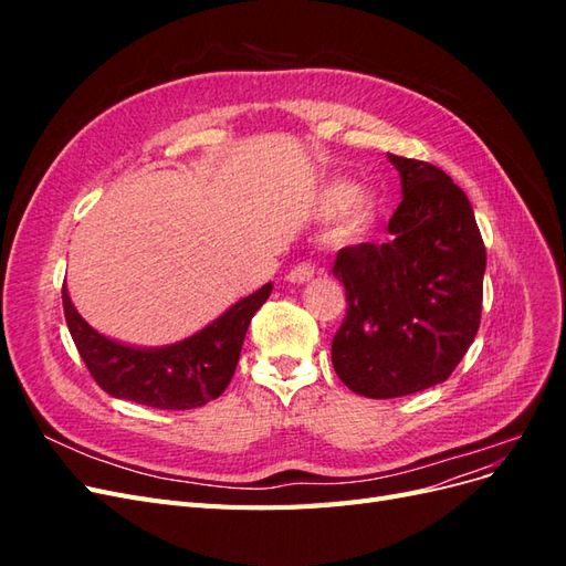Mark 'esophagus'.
I'll return each mask as SVG.
<instances>
[{"instance_id": "obj_1", "label": "esophagus", "mask_w": 566, "mask_h": 566, "mask_svg": "<svg viewBox=\"0 0 566 566\" xmlns=\"http://www.w3.org/2000/svg\"><path fill=\"white\" fill-rule=\"evenodd\" d=\"M312 279H314V264L312 262H300L287 273L290 283H310Z\"/></svg>"}]
</instances>
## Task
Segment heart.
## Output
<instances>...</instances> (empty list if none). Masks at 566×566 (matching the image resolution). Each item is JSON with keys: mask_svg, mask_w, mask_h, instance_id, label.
<instances>
[{"mask_svg": "<svg viewBox=\"0 0 566 566\" xmlns=\"http://www.w3.org/2000/svg\"><path fill=\"white\" fill-rule=\"evenodd\" d=\"M354 196H356L354 186H349V184H333V186L325 188L323 208L328 210V212H342V210L349 208ZM370 219H373V202L368 198H361V200H356L352 205V212H349L347 224H349L352 231H364V229H368Z\"/></svg>", "mask_w": 566, "mask_h": 566, "instance_id": "heart-1", "label": "heart"}]
</instances>
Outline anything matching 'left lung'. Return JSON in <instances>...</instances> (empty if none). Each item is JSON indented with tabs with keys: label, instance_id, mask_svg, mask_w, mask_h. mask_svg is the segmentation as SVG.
I'll list each match as a JSON object with an SVG mask.
<instances>
[{
	"label": "left lung",
	"instance_id": "1",
	"mask_svg": "<svg viewBox=\"0 0 566 566\" xmlns=\"http://www.w3.org/2000/svg\"><path fill=\"white\" fill-rule=\"evenodd\" d=\"M387 158L403 191L391 241L342 248L333 264L347 293L333 368L368 399L447 380L479 331L484 297L486 248L465 191L430 163Z\"/></svg>",
	"mask_w": 566,
	"mask_h": 566
}]
</instances>
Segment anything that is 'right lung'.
<instances>
[{"instance_id": "obj_1", "label": "right lung", "mask_w": 566, "mask_h": 566, "mask_svg": "<svg viewBox=\"0 0 566 566\" xmlns=\"http://www.w3.org/2000/svg\"><path fill=\"white\" fill-rule=\"evenodd\" d=\"M269 295L271 283L235 302L208 328L163 349L127 347L96 333L75 312L65 287L63 314L84 366L111 397L160 410H188L217 399L229 387L248 325Z\"/></svg>"}]
</instances>
